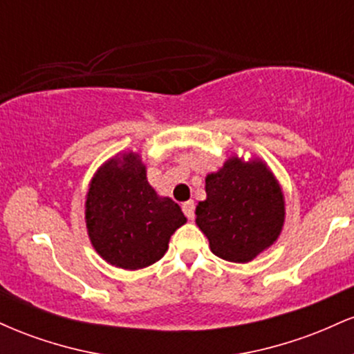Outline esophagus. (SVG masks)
I'll return each mask as SVG.
<instances>
[{
	"instance_id": "obj_1",
	"label": "esophagus",
	"mask_w": 354,
	"mask_h": 354,
	"mask_svg": "<svg viewBox=\"0 0 354 354\" xmlns=\"http://www.w3.org/2000/svg\"><path fill=\"white\" fill-rule=\"evenodd\" d=\"M194 208H196V205H194L193 201H186L185 205H183V213H185L186 218L191 219V221L194 219Z\"/></svg>"
}]
</instances>
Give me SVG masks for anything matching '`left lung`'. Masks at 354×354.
Listing matches in <instances>:
<instances>
[{
  "label": "left lung",
  "instance_id": "8db88e82",
  "mask_svg": "<svg viewBox=\"0 0 354 354\" xmlns=\"http://www.w3.org/2000/svg\"><path fill=\"white\" fill-rule=\"evenodd\" d=\"M284 221L283 193L261 161L236 156L206 176V200L196 206V225L214 254L246 263L271 246Z\"/></svg>",
  "mask_w": 354,
  "mask_h": 354
}]
</instances>
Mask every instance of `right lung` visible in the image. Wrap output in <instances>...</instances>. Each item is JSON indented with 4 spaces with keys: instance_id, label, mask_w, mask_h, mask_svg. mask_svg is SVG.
I'll return each instance as SVG.
<instances>
[{
    "instance_id": "right-lung-1",
    "label": "right lung",
    "mask_w": 354,
    "mask_h": 354,
    "mask_svg": "<svg viewBox=\"0 0 354 354\" xmlns=\"http://www.w3.org/2000/svg\"><path fill=\"white\" fill-rule=\"evenodd\" d=\"M185 223L178 203L158 196L149 186L138 154L113 158L93 178L86 198L88 234L111 265L124 270L153 265Z\"/></svg>"
}]
</instances>
